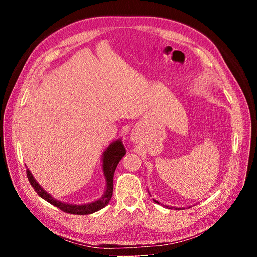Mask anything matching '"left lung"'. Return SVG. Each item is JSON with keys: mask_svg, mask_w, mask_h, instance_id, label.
I'll use <instances>...</instances> for the list:
<instances>
[{"mask_svg": "<svg viewBox=\"0 0 257 257\" xmlns=\"http://www.w3.org/2000/svg\"><path fill=\"white\" fill-rule=\"evenodd\" d=\"M153 201H154V202H155V203H157V204H159V202H158V201H156V200H154V199H153Z\"/></svg>", "mask_w": 257, "mask_h": 257, "instance_id": "8db88e82", "label": "left lung"}]
</instances>
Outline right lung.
Returning a JSON list of instances; mask_svg holds the SVG:
<instances>
[{"mask_svg": "<svg viewBox=\"0 0 257 257\" xmlns=\"http://www.w3.org/2000/svg\"><path fill=\"white\" fill-rule=\"evenodd\" d=\"M125 154H126V149H125L123 143L120 142V140L115 141L114 143H112L109 147L107 148L106 151L103 154V171H104L106 182H107L106 192L100 200L94 201V202H92V203H89V204H84V205L66 204V203H62V202H60V201L53 199L51 197V195H49L45 190H43L42 186H40L35 181V179L32 176V174L30 173V171L28 169L26 170V173H27V177H28L30 184L34 188V191L38 194L39 197L45 199L52 205L56 206L57 208H59L60 210L66 212V213L81 214V215L90 214L92 212H96V211L102 209L103 207H105L108 203H109V201L112 197V193H113L114 172L119 163V160L125 156Z\"/></svg>", "mask_w": 257, "mask_h": 257, "instance_id": "right-lung-1", "label": "right lung"}]
</instances>
